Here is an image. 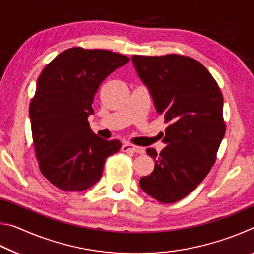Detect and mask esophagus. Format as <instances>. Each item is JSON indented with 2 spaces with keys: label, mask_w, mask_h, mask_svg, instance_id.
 I'll return each instance as SVG.
<instances>
[{
  "label": "esophagus",
  "mask_w": 254,
  "mask_h": 254,
  "mask_svg": "<svg viewBox=\"0 0 254 254\" xmlns=\"http://www.w3.org/2000/svg\"><path fill=\"white\" fill-rule=\"evenodd\" d=\"M122 151H124V152L132 151V152H135V153H144L145 150L142 147H139V145H134V144H131V143H124L122 145Z\"/></svg>",
  "instance_id": "obj_1"
}]
</instances>
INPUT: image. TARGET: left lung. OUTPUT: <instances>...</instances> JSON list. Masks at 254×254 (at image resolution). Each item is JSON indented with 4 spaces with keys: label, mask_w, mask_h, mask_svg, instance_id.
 <instances>
[{
    "label": "left lung",
    "mask_w": 254,
    "mask_h": 254,
    "mask_svg": "<svg viewBox=\"0 0 254 254\" xmlns=\"http://www.w3.org/2000/svg\"><path fill=\"white\" fill-rule=\"evenodd\" d=\"M132 62L168 124L162 140L167 147L159 154L147 149L154 169L140 186L160 203H176L203 182L216 161L226 131L222 92L210 72L188 56L133 55Z\"/></svg>",
    "instance_id": "8db88e82"
}]
</instances>
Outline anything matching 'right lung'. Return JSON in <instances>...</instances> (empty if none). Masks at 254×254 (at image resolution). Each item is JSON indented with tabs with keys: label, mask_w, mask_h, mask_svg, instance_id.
<instances>
[{
	"label": "right lung",
	"mask_w": 254,
	"mask_h": 254,
	"mask_svg": "<svg viewBox=\"0 0 254 254\" xmlns=\"http://www.w3.org/2000/svg\"><path fill=\"white\" fill-rule=\"evenodd\" d=\"M130 60L104 49L69 48L47 65L29 107L41 174L64 191H81L101 179L105 159L122 143L93 133L94 96L112 71Z\"/></svg>",
	"instance_id": "right-lung-1"
}]
</instances>
